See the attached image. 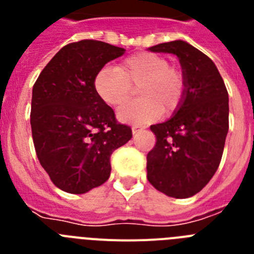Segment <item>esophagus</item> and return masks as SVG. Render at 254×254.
<instances>
[{
	"mask_svg": "<svg viewBox=\"0 0 254 254\" xmlns=\"http://www.w3.org/2000/svg\"><path fill=\"white\" fill-rule=\"evenodd\" d=\"M142 129H143V127H141V126H133V127H132V133L136 134V133H138L140 131H142Z\"/></svg>",
	"mask_w": 254,
	"mask_h": 254,
	"instance_id": "34e87169",
	"label": "esophagus"
}]
</instances>
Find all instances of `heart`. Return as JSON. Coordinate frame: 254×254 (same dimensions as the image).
<instances>
[{
	"mask_svg": "<svg viewBox=\"0 0 254 254\" xmlns=\"http://www.w3.org/2000/svg\"><path fill=\"white\" fill-rule=\"evenodd\" d=\"M132 86H138L141 99L121 108L118 120L147 123L158 118L160 112L169 114L181 105L186 78L163 56L142 52L126 58L116 68L100 69L94 80L98 96L111 107L125 104L131 98Z\"/></svg>",
	"mask_w": 254,
	"mask_h": 254,
	"instance_id": "obj_1",
	"label": "heart"
}]
</instances>
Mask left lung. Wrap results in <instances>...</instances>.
<instances>
[{"mask_svg": "<svg viewBox=\"0 0 254 254\" xmlns=\"http://www.w3.org/2000/svg\"><path fill=\"white\" fill-rule=\"evenodd\" d=\"M178 57L186 93L169 120L150 127L156 145L147 154V179L164 194L188 198L214 177L229 129V95L215 64L185 40L150 47Z\"/></svg>", "mask_w": 254, "mask_h": 254, "instance_id": "1", "label": "left lung"}]
</instances>
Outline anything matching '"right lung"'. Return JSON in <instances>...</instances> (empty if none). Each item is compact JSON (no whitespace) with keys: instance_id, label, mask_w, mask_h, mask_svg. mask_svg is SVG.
<instances>
[{"instance_id":"1","label":"right lung","mask_w":254,"mask_h":254,"mask_svg":"<svg viewBox=\"0 0 254 254\" xmlns=\"http://www.w3.org/2000/svg\"><path fill=\"white\" fill-rule=\"evenodd\" d=\"M126 49L99 40L64 46L33 86L30 125L40 165L56 187L82 194L111 176V155L132 137L100 99L94 80Z\"/></svg>"}]
</instances>
